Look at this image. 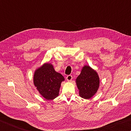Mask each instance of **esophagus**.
<instances>
[{
    "mask_svg": "<svg viewBox=\"0 0 131 131\" xmlns=\"http://www.w3.org/2000/svg\"><path fill=\"white\" fill-rule=\"evenodd\" d=\"M72 79H73V77L71 75H68L67 77H66V79H67V81L69 82L72 80Z\"/></svg>",
    "mask_w": 131,
    "mask_h": 131,
    "instance_id": "1",
    "label": "esophagus"
}]
</instances>
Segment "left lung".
<instances>
[{
    "instance_id": "8db88e82",
    "label": "left lung",
    "mask_w": 131,
    "mask_h": 131,
    "mask_svg": "<svg viewBox=\"0 0 131 131\" xmlns=\"http://www.w3.org/2000/svg\"><path fill=\"white\" fill-rule=\"evenodd\" d=\"M76 83L81 98L88 99L92 98L99 88V77L95 70L85 65L76 79Z\"/></svg>"
}]
</instances>
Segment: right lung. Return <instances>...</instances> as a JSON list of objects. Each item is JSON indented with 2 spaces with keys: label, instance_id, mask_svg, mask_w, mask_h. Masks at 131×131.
<instances>
[{
  "label": "right lung",
  "instance_id": "1",
  "mask_svg": "<svg viewBox=\"0 0 131 131\" xmlns=\"http://www.w3.org/2000/svg\"><path fill=\"white\" fill-rule=\"evenodd\" d=\"M65 78L56 72L51 63H45L35 70L33 83L39 93L47 100H53L58 96L61 84Z\"/></svg>",
  "mask_w": 131,
  "mask_h": 131
}]
</instances>
